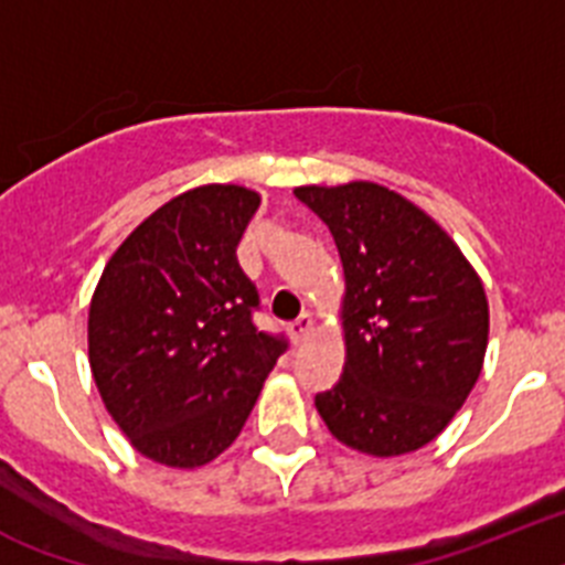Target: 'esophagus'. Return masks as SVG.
Instances as JSON below:
<instances>
[{
	"instance_id": "obj_1",
	"label": "esophagus",
	"mask_w": 565,
	"mask_h": 565,
	"mask_svg": "<svg viewBox=\"0 0 565 565\" xmlns=\"http://www.w3.org/2000/svg\"><path fill=\"white\" fill-rule=\"evenodd\" d=\"M287 330H289V338H292V341L303 343V341H307V338H310V332H312V316H310V312H301V316H298L296 321L289 323Z\"/></svg>"
}]
</instances>
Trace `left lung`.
<instances>
[{
    "label": "left lung",
    "instance_id": "obj_1",
    "mask_svg": "<svg viewBox=\"0 0 565 565\" xmlns=\"http://www.w3.org/2000/svg\"><path fill=\"white\" fill-rule=\"evenodd\" d=\"M347 278V364L316 409L341 444L392 458L438 438L483 366L489 303L458 244L381 184L298 188Z\"/></svg>",
    "mask_w": 565,
    "mask_h": 565
}]
</instances>
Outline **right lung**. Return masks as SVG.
I'll use <instances>...</instances> for the list:
<instances>
[{
  "instance_id": "obj_1",
  "label": "right lung",
  "mask_w": 565,
  "mask_h": 565,
  "mask_svg": "<svg viewBox=\"0 0 565 565\" xmlns=\"http://www.w3.org/2000/svg\"><path fill=\"white\" fill-rule=\"evenodd\" d=\"M262 199L235 184L175 195L127 235L93 292L90 370L107 412L156 463L222 455L287 338L255 327L238 242Z\"/></svg>"
}]
</instances>
